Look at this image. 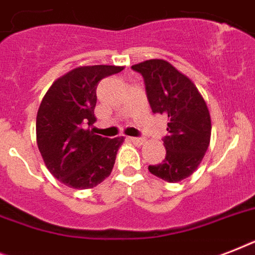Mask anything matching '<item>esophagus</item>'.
Instances as JSON below:
<instances>
[{
    "mask_svg": "<svg viewBox=\"0 0 255 255\" xmlns=\"http://www.w3.org/2000/svg\"><path fill=\"white\" fill-rule=\"evenodd\" d=\"M129 140H131L132 143L137 144V145H141V144L145 141V139H144V137H129Z\"/></svg>",
    "mask_w": 255,
    "mask_h": 255,
    "instance_id": "esophagus-1",
    "label": "esophagus"
}]
</instances>
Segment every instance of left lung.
<instances>
[{
  "label": "left lung",
  "mask_w": 255,
  "mask_h": 255,
  "mask_svg": "<svg viewBox=\"0 0 255 255\" xmlns=\"http://www.w3.org/2000/svg\"><path fill=\"white\" fill-rule=\"evenodd\" d=\"M132 70L143 77L152 112L168 116L163 139L167 155L148 169L164 181H181L197 169L209 147L212 124L205 100L193 82L167 61L151 59Z\"/></svg>",
  "instance_id": "left-lung-1"
}]
</instances>
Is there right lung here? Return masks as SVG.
I'll use <instances>...</instances> for the list:
<instances>
[{
    "label": "right lung",
    "instance_id": "obj_1",
    "mask_svg": "<svg viewBox=\"0 0 255 255\" xmlns=\"http://www.w3.org/2000/svg\"><path fill=\"white\" fill-rule=\"evenodd\" d=\"M119 66H83L54 82L37 114V144L46 167L65 185L94 188L111 174L123 136L95 135L96 87Z\"/></svg>",
    "mask_w": 255,
    "mask_h": 255
}]
</instances>
